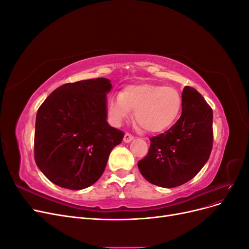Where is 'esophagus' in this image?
<instances>
[{
	"mask_svg": "<svg viewBox=\"0 0 249 249\" xmlns=\"http://www.w3.org/2000/svg\"><path fill=\"white\" fill-rule=\"evenodd\" d=\"M133 139H134V136H133V135H131L130 133H125V134H124V141L125 143H129V142H131Z\"/></svg>",
	"mask_w": 249,
	"mask_h": 249,
	"instance_id": "esophagus-1",
	"label": "esophagus"
}]
</instances>
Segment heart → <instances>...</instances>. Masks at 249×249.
I'll return each mask as SVG.
<instances>
[{"label":"heart","instance_id":"heart-1","mask_svg":"<svg viewBox=\"0 0 249 249\" xmlns=\"http://www.w3.org/2000/svg\"><path fill=\"white\" fill-rule=\"evenodd\" d=\"M182 108V95L171 86L141 84L126 87L122 93L107 101L109 117L113 124L120 125L131 115L147 132H161L178 118Z\"/></svg>","mask_w":249,"mask_h":249}]
</instances>
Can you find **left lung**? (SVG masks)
I'll return each instance as SVG.
<instances>
[{"mask_svg": "<svg viewBox=\"0 0 249 249\" xmlns=\"http://www.w3.org/2000/svg\"><path fill=\"white\" fill-rule=\"evenodd\" d=\"M147 156L138 162L146 180L173 188L197 175L213 147V111L201 94L185 86L182 115L170 129L152 137Z\"/></svg>", "mask_w": 249, "mask_h": 249, "instance_id": "left-lung-1", "label": "left lung"}]
</instances>
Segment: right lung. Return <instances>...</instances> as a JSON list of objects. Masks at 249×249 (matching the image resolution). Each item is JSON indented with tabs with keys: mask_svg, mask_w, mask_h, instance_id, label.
I'll list each match as a JSON object with an SVG mask.
<instances>
[{
	"mask_svg": "<svg viewBox=\"0 0 249 249\" xmlns=\"http://www.w3.org/2000/svg\"><path fill=\"white\" fill-rule=\"evenodd\" d=\"M106 78L67 83L37 111L36 165L52 183L71 190L91 186L106 168L111 150L124 133L107 123Z\"/></svg>",
	"mask_w": 249,
	"mask_h": 249,
	"instance_id": "right-lung-1",
	"label": "right lung"
}]
</instances>
